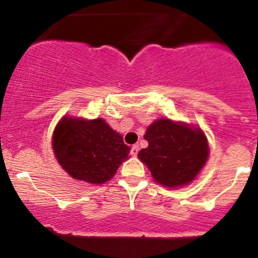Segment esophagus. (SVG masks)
I'll return each instance as SVG.
<instances>
[{
    "mask_svg": "<svg viewBox=\"0 0 258 258\" xmlns=\"http://www.w3.org/2000/svg\"><path fill=\"white\" fill-rule=\"evenodd\" d=\"M138 152H139V147H138V146H133V147L131 148V154H132V156L137 155Z\"/></svg>",
    "mask_w": 258,
    "mask_h": 258,
    "instance_id": "34e87169",
    "label": "esophagus"
}]
</instances>
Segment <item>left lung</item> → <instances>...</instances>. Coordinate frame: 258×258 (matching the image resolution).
<instances>
[{
	"label": "left lung",
	"instance_id": "1",
	"mask_svg": "<svg viewBox=\"0 0 258 258\" xmlns=\"http://www.w3.org/2000/svg\"><path fill=\"white\" fill-rule=\"evenodd\" d=\"M144 138L149 146L138 158L155 182L166 188L190 184L209 158L207 138L198 126L161 117L148 126Z\"/></svg>",
	"mask_w": 258,
	"mask_h": 258
}]
</instances>
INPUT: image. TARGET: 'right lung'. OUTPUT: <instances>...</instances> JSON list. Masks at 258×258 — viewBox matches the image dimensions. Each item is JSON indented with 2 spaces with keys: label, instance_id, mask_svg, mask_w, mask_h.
I'll return each instance as SVG.
<instances>
[{
  "label": "right lung",
  "instance_id": "obj_1",
  "mask_svg": "<svg viewBox=\"0 0 258 258\" xmlns=\"http://www.w3.org/2000/svg\"><path fill=\"white\" fill-rule=\"evenodd\" d=\"M55 159L76 180L103 184L130 158V147L105 120L63 116L52 137Z\"/></svg>",
  "mask_w": 258,
  "mask_h": 258
}]
</instances>
